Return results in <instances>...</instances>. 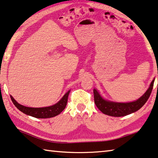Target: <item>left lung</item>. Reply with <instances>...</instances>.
I'll return each mask as SVG.
<instances>
[{
  "mask_svg": "<svg viewBox=\"0 0 158 158\" xmlns=\"http://www.w3.org/2000/svg\"><path fill=\"white\" fill-rule=\"evenodd\" d=\"M155 79L152 80L148 89L136 101L130 102H115L102 98L96 89H94V102L102 113L112 117H123L133 113L142 107L149 98L153 88Z\"/></svg>",
  "mask_w": 158,
  "mask_h": 158,
  "instance_id": "left-lung-1",
  "label": "left lung"
}]
</instances>
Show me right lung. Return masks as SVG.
<instances>
[{"label":"right lung","instance_id":"right-lung-1","mask_svg":"<svg viewBox=\"0 0 158 158\" xmlns=\"http://www.w3.org/2000/svg\"><path fill=\"white\" fill-rule=\"evenodd\" d=\"M69 92L70 91H67L60 99V101H58L56 104L45 107H29L22 106V105L19 104L11 96L10 98L12 102L17 108L23 113L36 117V118H51V117L58 115L65 108Z\"/></svg>","mask_w":158,"mask_h":158}]
</instances>
